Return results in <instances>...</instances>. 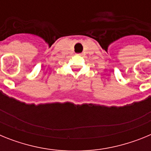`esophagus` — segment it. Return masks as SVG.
Returning a JSON list of instances; mask_svg holds the SVG:
<instances>
[{
	"instance_id": "obj_1",
	"label": "esophagus",
	"mask_w": 151,
	"mask_h": 151,
	"mask_svg": "<svg viewBox=\"0 0 151 151\" xmlns=\"http://www.w3.org/2000/svg\"><path fill=\"white\" fill-rule=\"evenodd\" d=\"M79 54V55H81V54Z\"/></svg>"
}]
</instances>
